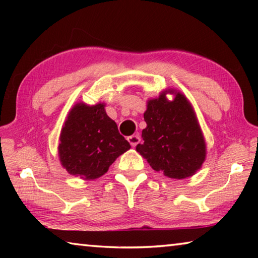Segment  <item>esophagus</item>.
Segmentation results:
<instances>
[{"label": "esophagus", "instance_id": "esophagus-1", "mask_svg": "<svg viewBox=\"0 0 258 258\" xmlns=\"http://www.w3.org/2000/svg\"><path fill=\"white\" fill-rule=\"evenodd\" d=\"M127 141L130 142V145L134 148L135 146L138 145L139 141H140V137H139V134L131 135V137H128V138H127Z\"/></svg>", "mask_w": 258, "mask_h": 258}]
</instances>
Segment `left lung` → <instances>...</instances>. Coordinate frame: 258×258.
Listing matches in <instances>:
<instances>
[{
	"label": "left lung",
	"instance_id": "obj_1",
	"mask_svg": "<svg viewBox=\"0 0 258 258\" xmlns=\"http://www.w3.org/2000/svg\"><path fill=\"white\" fill-rule=\"evenodd\" d=\"M167 93L176 94L172 102ZM147 127L137 151L157 172L171 178L192 176L206 157V143L191 103L180 92L164 91L148 101L145 112Z\"/></svg>",
	"mask_w": 258,
	"mask_h": 258
}]
</instances>
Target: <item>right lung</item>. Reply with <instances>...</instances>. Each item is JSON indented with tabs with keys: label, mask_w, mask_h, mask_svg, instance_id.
Returning <instances> with one entry per match:
<instances>
[{
	"label": "right lung",
	"mask_w": 258,
	"mask_h": 258,
	"mask_svg": "<svg viewBox=\"0 0 258 258\" xmlns=\"http://www.w3.org/2000/svg\"><path fill=\"white\" fill-rule=\"evenodd\" d=\"M131 148L109 118L104 103H77L69 111L61 130L59 158L72 175L94 180L107 173L116 158Z\"/></svg>",
	"instance_id": "1"
}]
</instances>
